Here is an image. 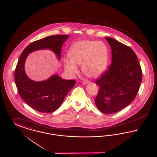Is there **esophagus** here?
Wrapping results in <instances>:
<instances>
[{
    "label": "esophagus",
    "mask_w": 157,
    "mask_h": 157,
    "mask_svg": "<svg viewBox=\"0 0 157 157\" xmlns=\"http://www.w3.org/2000/svg\"><path fill=\"white\" fill-rule=\"evenodd\" d=\"M82 83H83V84H87V83H90V81H83V82H82Z\"/></svg>",
    "instance_id": "34e87169"
}]
</instances>
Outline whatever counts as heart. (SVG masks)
<instances>
[{
    "label": "heart",
    "instance_id": "obj_1",
    "mask_svg": "<svg viewBox=\"0 0 157 157\" xmlns=\"http://www.w3.org/2000/svg\"><path fill=\"white\" fill-rule=\"evenodd\" d=\"M69 59L64 60L67 72L74 75L78 73L76 65H82L83 73L90 78H95L104 72L109 61V51L102 42L84 40L72 45L68 53Z\"/></svg>",
    "mask_w": 157,
    "mask_h": 157
}]
</instances>
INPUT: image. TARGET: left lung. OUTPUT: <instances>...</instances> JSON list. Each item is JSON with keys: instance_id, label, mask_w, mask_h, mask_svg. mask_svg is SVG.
Here are the masks:
<instances>
[{"instance_id": "left-lung-1", "label": "left lung", "mask_w": 157, "mask_h": 157, "mask_svg": "<svg viewBox=\"0 0 157 157\" xmlns=\"http://www.w3.org/2000/svg\"><path fill=\"white\" fill-rule=\"evenodd\" d=\"M105 39L112 50V63L96 80L100 88L95 102L102 113H113L134 101L142 81V70L130 47L111 37Z\"/></svg>"}]
</instances>
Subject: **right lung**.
<instances>
[{"instance_id": "add662e5", "label": "right lung", "mask_w": 157, "mask_h": 157, "mask_svg": "<svg viewBox=\"0 0 157 157\" xmlns=\"http://www.w3.org/2000/svg\"><path fill=\"white\" fill-rule=\"evenodd\" d=\"M68 37L67 35H56L37 40L28 45L20 56L15 69V83L21 98L38 112L51 113L56 111L74 86L75 81L65 80L54 75L44 81H33L25 74V60L30 52L44 49L52 50L60 59L62 46Z\"/></svg>"}]
</instances>
